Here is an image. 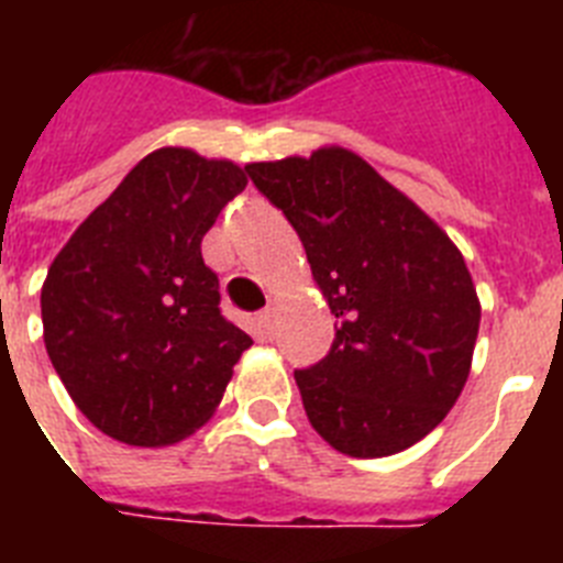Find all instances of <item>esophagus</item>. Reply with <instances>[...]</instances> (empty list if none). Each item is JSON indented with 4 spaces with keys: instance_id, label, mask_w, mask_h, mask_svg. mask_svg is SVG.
I'll use <instances>...</instances> for the list:
<instances>
[{
    "instance_id": "obj_1",
    "label": "esophagus",
    "mask_w": 563,
    "mask_h": 563,
    "mask_svg": "<svg viewBox=\"0 0 563 563\" xmlns=\"http://www.w3.org/2000/svg\"><path fill=\"white\" fill-rule=\"evenodd\" d=\"M273 332H276V312H273V310L258 312V316H256V335L262 338V341H267V338H273Z\"/></svg>"
}]
</instances>
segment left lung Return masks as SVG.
Returning <instances> with one entry per match:
<instances>
[{
	"mask_svg": "<svg viewBox=\"0 0 563 563\" xmlns=\"http://www.w3.org/2000/svg\"><path fill=\"white\" fill-rule=\"evenodd\" d=\"M245 168L296 228L341 321L330 355L296 372L312 429L357 460L411 449L445 420L474 361L482 307L460 247L350 148Z\"/></svg>",
	"mask_w": 563,
	"mask_h": 563,
	"instance_id": "obj_1",
	"label": "left lung"
}]
</instances>
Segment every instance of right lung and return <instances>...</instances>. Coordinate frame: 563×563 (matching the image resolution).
Masks as SVG:
<instances>
[{"label": "right lung", "instance_id": "add662e5", "mask_svg": "<svg viewBox=\"0 0 563 563\" xmlns=\"http://www.w3.org/2000/svg\"><path fill=\"white\" fill-rule=\"evenodd\" d=\"M247 186L233 161L146 154L76 228L42 285L44 346L98 431L161 449L206 426L253 343L220 312L202 236Z\"/></svg>", "mask_w": 563, "mask_h": 563}]
</instances>
